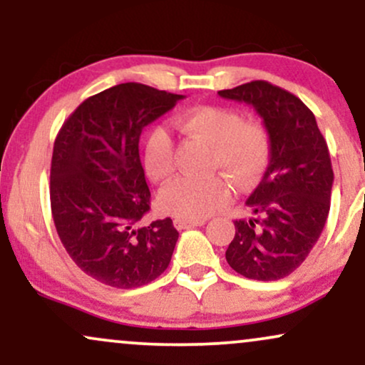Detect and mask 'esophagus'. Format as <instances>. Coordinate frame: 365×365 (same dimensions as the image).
<instances>
[{
    "label": "esophagus",
    "instance_id": "obj_1",
    "mask_svg": "<svg viewBox=\"0 0 365 365\" xmlns=\"http://www.w3.org/2000/svg\"><path fill=\"white\" fill-rule=\"evenodd\" d=\"M173 223H175V228H177V230H188V228H195V226L206 225V221H204V220H197V221L180 220V217H177V220H175Z\"/></svg>",
    "mask_w": 365,
    "mask_h": 365
}]
</instances>
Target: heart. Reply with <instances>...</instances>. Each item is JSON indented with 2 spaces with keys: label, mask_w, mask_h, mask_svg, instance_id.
Returning <instances> with one entry per match:
<instances>
[{
  "label": "heart",
  "mask_w": 365,
  "mask_h": 365,
  "mask_svg": "<svg viewBox=\"0 0 365 365\" xmlns=\"http://www.w3.org/2000/svg\"><path fill=\"white\" fill-rule=\"evenodd\" d=\"M178 128L207 145L202 170L211 173L178 178L163 188L158 204L166 215L180 220H204L230 202L229 181L238 190H249L269 165L271 144L266 128L257 121H244L228 108H192L178 118ZM142 161L148 177L156 183L166 182L175 173V149L166 130L154 128L149 133Z\"/></svg>",
  "instance_id": "b5f03b06"
}]
</instances>
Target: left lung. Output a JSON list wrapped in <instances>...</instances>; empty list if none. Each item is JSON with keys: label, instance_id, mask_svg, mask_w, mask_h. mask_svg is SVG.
<instances>
[{"label": "left lung", "instance_id": "1", "mask_svg": "<svg viewBox=\"0 0 365 365\" xmlns=\"http://www.w3.org/2000/svg\"><path fill=\"white\" fill-rule=\"evenodd\" d=\"M217 94L250 104L271 144L266 173L247 199L255 216L233 221L226 261L249 279H282L305 261L328 220L334 180L328 144L314 113L282 87L252 81Z\"/></svg>", "mask_w": 365, "mask_h": 365}]
</instances>
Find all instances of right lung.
Listing matches in <instances>:
<instances>
[{"label": "right lung", "instance_id": "1", "mask_svg": "<svg viewBox=\"0 0 365 365\" xmlns=\"http://www.w3.org/2000/svg\"><path fill=\"white\" fill-rule=\"evenodd\" d=\"M180 99L144 83H120L87 98L54 140L49 197L58 237L83 273L108 287L148 284L171 261L173 221L139 226L150 209L139 140Z\"/></svg>", "mask_w": 365, "mask_h": 365}]
</instances>
